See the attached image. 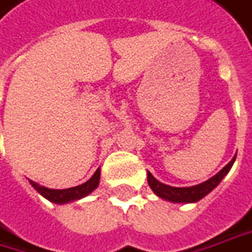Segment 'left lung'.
<instances>
[{"mask_svg":"<svg viewBox=\"0 0 252 252\" xmlns=\"http://www.w3.org/2000/svg\"><path fill=\"white\" fill-rule=\"evenodd\" d=\"M234 160H236V156L216 176H213L212 178H209L208 181H205L199 186L184 187V188L166 186L160 181H158L149 171H148V184L156 195L166 199V201H170V202H186V204L187 202H196V201L202 199L205 195H208L215 187H218L223 177L230 171Z\"/></svg>","mask_w":252,"mask_h":252,"instance_id":"8db88e82","label":"left lung"}]
</instances>
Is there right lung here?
Instances as JSON below:
<instances>
[{
  "mask_svg": "<svg viewBox=\"0 0 252 252\" xmlns=\"http://www.w3.org/2000/svg\"><path fill=\"white\" fill-rule=\"evenodd\" d=\"M100 180V170L97 169L94 171V174L92 176L91 180H88L86 183H83L81 186L72 187V188H66V189H51V188H46L39 184H36L34 181L31 180L32 187L44 196L48 201L54 202V204H65V202H71L75 199H79L82 196L91 194L94 188H97Z\"/></svg>",
  "mask_w": 252,
  "mask_h": 252,
  "instance_id": "add662e5",
  "label": "right lung"
}]
</instances>
